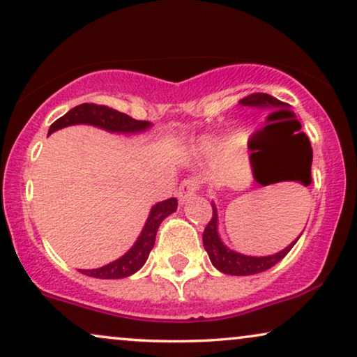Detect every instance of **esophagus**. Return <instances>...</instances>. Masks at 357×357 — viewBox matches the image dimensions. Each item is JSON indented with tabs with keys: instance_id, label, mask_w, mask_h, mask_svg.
Instances as JSON below:
<instances>
[{
	"instance_id": "esophagus-1",
	"label": "esophagus",
	"mask_w": 357,
	"mask_h": 357,
	"mask_svg": "<svg viewBox=\"0 0 357 357\" xmlns=\"http://www.w3.org/2000/svg\"><path fill=\"white\" fill-rule=\"evenodd\" d=\"M197 190H198V183L195 182V180H183V182L180 183L178 190H177V198H178V202H180V203L188 202L190 198L195 195Z\"/></svg>"
}]
</instances>
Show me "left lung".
<instances>
[{
    "mask_svg": "<svg viewBox=\"0 0 357 357\" xmlns=\"http://www.w3.org/2000/svg\"><path fill=\"white\" fill-rule=\"evenodd\" d=\"M241 103L246 106H259V108H267V109H282L277 111V113H287L289 116H294L289 105L282 103L280 100L274 98V96L267 95V93H252L246 96V98L241 100ZM275 114V113H274ZM294 123V131H298L302 128L298 119H291ZM294 139H300V142H303L302 146H305V159L300 160L298 165H303L305 175L302 182L305 185H310L312 182V146H310L308 137L305 136V132H298L295 134ZM213 208V216L210 220V223L206 225L205 231H203V246H205V251L210 256V261L213 266L216 267L220 272L228 275H254L259 274V272H264L271 267H274L277 262L282 261L291 248L295 246L298 239H295L294 243H290L285 249H282L280 252L272 254V256H261V257H254V256H244V254H239L229 249L228 246H225V243L221 241L220 234H218V211H216L215 203H211ZM302 236V234H300ZM298 236V238H300Z\"/></svg>",
    "mask_w": 357,
    "mask_h": 357,
    "instance_id": "left-lung-1",
    "label": "left lung"
}]
</instances>
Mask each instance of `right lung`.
Listing matches in <instances>:
<instances>
[{
	"instance_id": "add662e5",
	"label": "right lung",
	"mask_w": 357,
	"mask_h": 357,
	"mask_svg": "<svg viewBox=\"0 0 357 357\" xmlns=\"http://www.w3.org/2000/svg\"><path fill=\"white\" fill-rule=\"evenodd\" d=\"M73 124H91V126L101 128L105 131L121 134L142 132L151 128L149 121H137V119H132L128 114L119 113V111L108 108L105 105L83 103L72 108L62 118H59L49 128V134L57 131V129L73 126ZM177 198H169V200L159 202L157 205L152 206L149 218H147L137 241L124 256L116 259V261L106 264L103 267H98V269L80 271L82 274L95 277V279H123V277L136 274L144 266L147 257H149V252L154 248L155 234L160 223L177 210Z\"/></svg>"
}]
</instances>
